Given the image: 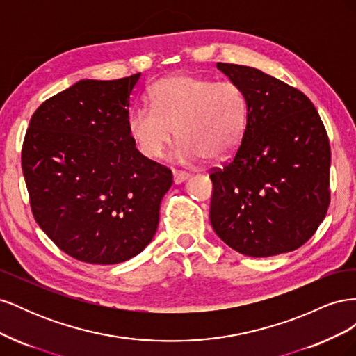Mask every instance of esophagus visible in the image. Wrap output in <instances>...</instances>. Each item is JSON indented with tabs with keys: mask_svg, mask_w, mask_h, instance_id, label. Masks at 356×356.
<instances>
[{
	"mask_svg": "<svg viewBox=\"0 0 356 356\" xmlns=\"http://www.w3.org/2000/svg\"><path fill=\"white\" fill-rule=\"evenodd\" d=\"M172 175H174V182H175V184H181V182H184V181H187L190 178V174H187V172L177 170V169L172 170Z\"/></svg>",
	"mask_w": 356,
	"mask_h": 356,
	"instance_id": "esophagus-1",
	"label": "esophagus"
}]
</instances>
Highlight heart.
Masks as SVG:
<instances>
[{
  "instance_id": "obj_1",
  "label": "heart",
  "mask_w": 356,
  "mask_h": 356,
  "mask_svg": "<svg viewBox=\"0 0 356 356\" xmlns=\"http://www.w3.org/2000/svg\"><path fill=\"white\" fill-rule=\"evenodd\" d=\"M149 96L152 105L135 106L127 118L129 134L144 156H163L175 127L174 157L182 163L224 160L242 144L250 99L238 83L175 74L159 80Z\"/></svg>"
}]
</instances>
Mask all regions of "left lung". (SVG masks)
<instances>
[{
	"label": "left lung",
	"mask_w": 356,
	"mask_h": 356,
	"mask_svg": "<svg viewBox=\"0 0 356 356\" xmlns=\"http://www.w3.org/2000/svg\"><path fill=\"white\" fill-rule=\"evenodd\" d=\"M250 99L242 144L213 168L209 220L234 251L272 257L306 243L330 207L331 149L307 96L263 71L218 62Z\"/></svg>",
	"instance_id": "8db88e82"
}]
</instances>
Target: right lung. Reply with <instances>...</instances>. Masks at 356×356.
Returning a JSON list of instances; mask_svg holds the SVG:
<instances>
[{
    "mask_svg": "<svg viewBox=\"0 0 356 356\" xmlns=\"http://www.w3.org/2000/svg\"><path fill=\"white\" fill-rule=\"evenodd\" d=\"M139 77L80 80L31 117L22 147L31 211L75 260L123 263L156 234L172 172L139 153L129 134Z\"/></svg>",
    "mask_w": 356,
    "mask_h": 356,
    "instance_id": "add662e5",
    "label": "right lung"
}]
</instances>
